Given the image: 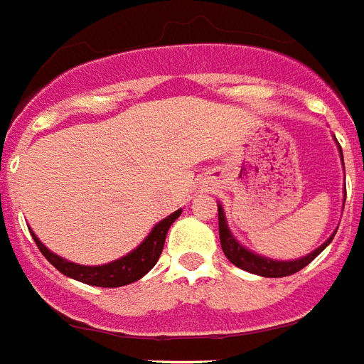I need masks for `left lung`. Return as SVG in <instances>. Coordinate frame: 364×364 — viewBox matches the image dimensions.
Instances as JSON below:
<instances>
[{"label": "left lung", "mask_w": 364, "mask_h": 364, "mask_svg": "<svg viewBox=\"0 0 364 364\" xmlns=\"http://www.w3.org/2000/svg\"><path fill=\"white\" fill-rule=\"evenodd\" d=\"M341 151V149H340ZM218 236H220V245H223L224 255L228 257V261L232 264H236L237 269H244L251 274H259L264 276V278H282V276H289L297 272V270H301L303 267H307L313 259H315L318 253H321L324 247H326L330 242H332V237L324 242V244L315 250L313 253H309L307 257H303V259H297V261H272V259H264V257H259L255 253H251L245 247L237 244L234 236L228 230V226H226V220H224V211L223 207H218Z\"/></svg>", "instance_id": "left-lung-1"}]
</instances>
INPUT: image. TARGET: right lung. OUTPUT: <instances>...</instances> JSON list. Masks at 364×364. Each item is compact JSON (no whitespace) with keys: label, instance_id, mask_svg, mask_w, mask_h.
Masks as SVG:
<instances>
[{"label":"right lung","instance_id":"obj_1","mask_svg":"<svg viewBox=\"0 0 364 364\" xmlns=\"http://www.w3.org/2000/svg\"><path fill=\"white\" fill-rule=\"evenodd\" d=\"M178 217L180 211L172 213L171 217H166L165 220H161V223L149 232V236H147L132 253H128V255L122 257V259H117L113 263L101 264V267H82V264L68 263V261H65L61 257H57L55 253H51V251H49L32 232H30V234L34 237L38 250L42 251V255L65 276H70V278H75L78 282L90 284V286L119 288V286H127V284H132L136 282V280H140L141 276L147 274V272L155 267V263L159 261L161 253H163L166 232H168L171 224Z\"/></svg>","mask_w":364,"mask_h":364}]
</instances>
